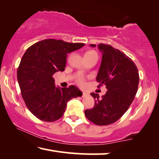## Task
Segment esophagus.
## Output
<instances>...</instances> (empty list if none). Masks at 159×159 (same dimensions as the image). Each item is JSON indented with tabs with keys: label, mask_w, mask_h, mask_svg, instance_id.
<instances>
[{
	"label": "esophagus",
	"mask_w": 159,
	"mask_h": 159,
	"mask_svg": "<svg viewBox=\"0 0 159 159\" xmlns=\"http://www.w3.org/2000/svg\"><path fill=\"white\" fill-rule=\"evenodd\" d=\"M88 94H89V93H88V92H82V97H86V96H87Z\"/></svg>",
	"instance_id": "obj_1"
}]
</instances>
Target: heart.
Segmentation results:
<instances>
[{
    "label": "heart",
    "mask_w": 159,
    "mask_h": 159,
    "mask_svg": "<svg viewBox=\"0 0 159 159\" xmlns=\"http://www.w3.org/2000/svg\"><path fill=\"white\" fill-rule=\"evenodd\" d=\"M88 53H96V54H97V52H94V51H89V52H86V54H88ZM76 82H77V84L78 85H80V87H83L85 84L84 78L82 76H79L77 78Z\"/></svg>",
    "instance_id": "b5f03b06"
}]
</instances>
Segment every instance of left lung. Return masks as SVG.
I'll return each mask as SVG.
<instances>
[{
  "mask_svg": "<svg viewBox=\"0 0 159 159\" xmlns=\"http://www.w3.org/2000/svg\"><path fill=\"white\" fill-rule=\"evenodd\" d=\"M98 49L102 58L96 80L107 91L102 97L90 94L95 104L84 114L92 123L104 126L116 122L127 111L137 92L139 75L136 65L124 52L107 44H99Z\"/></svg>",
  "mask_w": 159,
  "mask_h": 159,
  "instance_id": "left-lung-1",
  "label": "left lung"
}]
</instances>
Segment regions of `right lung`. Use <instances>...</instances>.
<instances>
[{"mask_svg":"<svg viewBox=\"0 0 159 159\" xmlns=\"http://www.w3.org/2000/svg\"><path fill=\"white\" fill-rule=\"evenodd\" d=\"M84 45L46 39L27 49L18 68L17 77L27 107L40 120H57L64 114L67 102L82 95L74 85L55 87L52 75L64 71L68 53Z\"/></svg>","mask_w":159,"mask_h":159,"instance_id":"right-lung-1","label":"right lung"}]
</instances>
